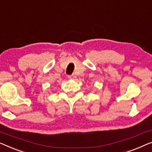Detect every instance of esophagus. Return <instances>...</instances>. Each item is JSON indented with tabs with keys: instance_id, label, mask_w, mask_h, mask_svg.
Returning a JSON list of instances; mask_svg holds the SVG:
<instances>
[{
	"instance_id": "obj_1",
	"label": "esophagus",
	"mask_w": 152,
	"mask_h": 152,
	"mask_svg": "<svg viewBox=\"0 0 152 152\" xmlns=\"http://www.w3.org/2000/svg\"><path fill=\"white\" fill-rule=\"evenodd\" d=\"M68 78H69V79H73V80H74V79H76V76L74 75V74H72V75H69L68 76Z\"/></svg>"
}]
</instances>
